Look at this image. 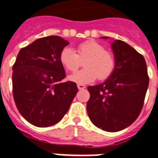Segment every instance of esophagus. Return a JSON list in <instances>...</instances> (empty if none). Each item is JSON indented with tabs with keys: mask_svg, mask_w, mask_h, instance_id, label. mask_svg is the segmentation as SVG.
<instances>
[{
	"mask_svg": "<svg viewBox=\"0 0 158 158\" xmlns=\"http://www.w3.org/2000/svg\"><path fill=\"white\" fill-rule=\"evenodd\" d=\"M77 88H78V89L81 90V89H85V85H81V84H78Z\"/></svg>",
	"mask_w": 158,
	"mask_h": 158,
	"instance_id": "esophagus-1",
	"label": "esophagus"
}]
</instances>
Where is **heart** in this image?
Segmentation results:
<instances>
[{
  "mask_svg": "<svg viewBox=\"0 0 158 158\" xmlns=\"http://www.w3.org/2000/svg\"><path fill=\"white\" fill-rule=\"evenodd\" d=\"M60 60L65 69L71 72L76 71L84 61L85 69L69 77L70 81L81 85L94 81L97 77L105 80L111 75L115 67L114 55L94 40L79 44L76 52L72 48H64L60 55Z\"/></svg>",
  "mask_w": 158,
  "mask_h": 158,
  "instance_id": "1",
  "label": "heart"
}]
</instances>
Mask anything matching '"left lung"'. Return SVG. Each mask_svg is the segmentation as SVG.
<instances>
[{
	"mask_svg": "<svg viewBox=\"0 0 158 158\" xmlns=\"http://www.w3.org/2000/svg\"><path fill=\"white\" fill-rule=\"evenodd\" d=\"M111 48L114 71L103 83L88 86L90 98L86 108L96 127L114 132L130 126L139 116L149 79L144 56L132 47L117 40L112 42Z\"/></svg>",
	"mask_w": 158,
	"mask_h": 158,
	"instance_id": "1",
	"label": "left lung"
}]
</instances>
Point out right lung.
<instances>
[{"label": "right lung", "instance_id": "obj_1", "mask_svg": "<svg viewBox=\"0 0 158 158\" xmlns=\"http://www.w3.org/2000/svg\"><path fill=\"white\" fill-rule=\"evenodd\" d=\"M69 43L52 35L22 48L13 66V95L18 111L36 127L60 121L78 92L76 83L62 82L66 77L60 55Z\"/></svg>", "mask_w": 158, "mask_h": 158}]
</instances>
